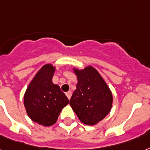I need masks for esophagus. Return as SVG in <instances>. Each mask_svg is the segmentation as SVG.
<instances>
[{"label":"esophagus","instance_id":"1","mask_svg":"<svg viewBox=\"0 0 150 150\" xmlns=\"http://www.w3.org/2000/svg\"><path fill=\"white\" fill-rule=\"evenodd\" d=\"M71 93H71V90L67 91V93H66V96H67L68 99H70L71 97Z\"/></svg>","mask_w":150,"mask_h":150}]
</instances>
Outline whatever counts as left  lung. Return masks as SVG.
I'll return each mask as SVG.
<instances>
[{
	"label": "left lung",
	"mask_w": 150,
	"mask_h": 150,
	"mask_svg": "<svg viewBox=\"0 0 150 150\" xmlns=\"http://www.w3.org/2000/svg\"><path fill=\"white\" fill-rule=\"evenodd\" d=\"M73 71L78 83L70 100L71 107L82 123L95 125L111 111L112 93L101 75L92 66L83 70L73 68Z\"/></svg>",
	"instance_id": "left-lung-1"
}]
</instances>
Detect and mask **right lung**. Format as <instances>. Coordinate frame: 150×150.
<instances>
[{"label":"right lung","instance_id":"1","mask_svg":"<svg viewBox=\"0 0 150 150\" xmlns=\"http://www.w3.org/2000/svg\"><path fill=\"white\" fill-rule=\"evenodd\" d=\"M56 67L44 65L30 83L24 94V106L30 118L49 127L57 122L64 107L69 103L60 86L52 83Z\"/></svg>","mask_w":150,"mask_h":150}]
</instances>
